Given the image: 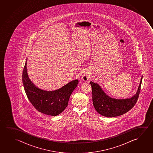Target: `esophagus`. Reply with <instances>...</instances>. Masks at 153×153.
Here are the masks:
<instances>
[{
	"instance_id": "1",
	"label": "esophagus",
	"mask_w": 153,
	"mask_h": 153,
	"mask_svg": "<svg viewBox=\"0 0 153 153\" xmlns=\"http://www.w3.org/2000/svg\"><path fill=\"white\" fill-rule=\"evenodd\" d=\"M82 80L84 82H88V80H90V75L88 74V73H84V74H83L82 77Z\"/></svg>"
}]
</instances>
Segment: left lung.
Returning <instances> with one entry per match:
<instances>
[{"label": "left lung", "instance_id": "1", "mask_svg": "<svg viewBox=\"0 0 153 153\" xmlns=\"http://www.w3.org/2000/svg\"><path fill=\"white\" fill-rule=\"evenodd\" d=\"M143 76L135 94L130 98L115 99L107 95L100 85L91 82L94 107L99 114L107 117H114L127 113L135 105L140 91Z\"/></svg>", "mask_w": 153, "mask_h": 153}]
</instances>
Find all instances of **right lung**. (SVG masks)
Wrapping results in <instances>:
<instances>
[{
	"label": "right lung",
	"instance_id": "add662e5",
	"mask_svg": "<svg viewBox=\"0 0 153 153\" xmlns=\"http://www.w3.org/2000/svg\"><path fill=\"white\" fill-rule=\"evenodd\" d=\"M26 60L23 70L22 82L25 93L33 106L48 115L57 116L67 107L70 95L78 84L75 79L54 91L43 90L38 88L29 78Z\"/></svg>",
	"mask_w": 153,
	"mask_h": 153
}]
</instances>
